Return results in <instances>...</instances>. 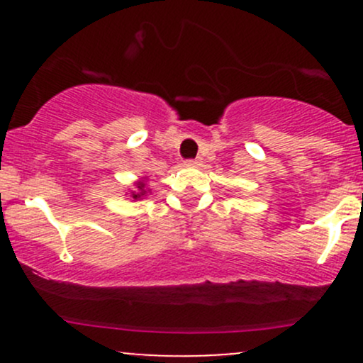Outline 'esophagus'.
I'll return each instance as SVG.
<instances>
[{
	"instance_id": "esophagus-1",
	"label": "esophagus",
	"mask_w": 363,
	"mask_h": 363,
	"mask_svg": "<svg viewBox=\"0 0 363 363\" xmlns=\"http://www.w3.org/2000/svg\"><path fill=\"white\" fill-rule=\"evenodd\" d=\"M199 164H201V160H199V158H193V160H186V165H189V167H198Z\"/></svg>"
}]
</instances>
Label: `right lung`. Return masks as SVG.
I'll list each match as a JSON object with an SVG mask.
<instances>
[{
	"instance_id": "add662e5",
	"label": "right lung",
	"mask_w": 363,
	"mask_h": 363,
	"mask_svg": "<svg viewBox=\"0 0 363 363\" xmlns=\"http://www.w3.org/2000/svg\"><path fill=\"white\" fill-rule=\"evenodd\" d=\"M147 181H148V177H141V179H138V181H135V187H133V189H129L126 193L128 199L138 201V199L147 198L148 193H152V189H148L147 187Z\"/></svg>"
}]
</instances>
